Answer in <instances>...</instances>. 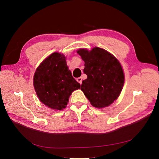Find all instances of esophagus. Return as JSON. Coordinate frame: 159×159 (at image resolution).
<instances>
[{
    "instance_id": "obj_1",
    "label": "esophagus",
    "mask_w": 159,
    "mask_h": 159,
    "mask_svg": "<svg viewBox=\"0 0 159 159\" xmlns=\"http://www.w3.org/2000/svg\"><path fill=\"white\" fill-rule=\"evenodd\" d=\"M77 81L79 83H80V84H82V78H81V77H79V78H77Z\"/></svg>"
}]
</instances>
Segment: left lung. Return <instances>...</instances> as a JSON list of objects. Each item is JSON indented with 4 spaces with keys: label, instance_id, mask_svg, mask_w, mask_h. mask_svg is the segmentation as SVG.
<instances>
[{
    "label": "left lung",
    "instance_id": "8db88e82",
    "mask_svg": "<svg viewBox=\"0 0 159 159\" xmlns=\"http://www.w3.org/2000/svg\"><path fill=\"white\" fill-rule=\"evenodd\" d=\"M77 53L84 61L81 90L93 106L102 108L110 106L122 91L124 75L120 62L105 49L95 47L91 51L80 49Z\"/></svg>",
    "mask_w": 159,
    "mask_h": 159
}]
</instances>
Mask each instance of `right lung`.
Listing matches in <instances>:
<instances>
[{"instance_id":"right-lung-1","label":"right lung","mask_w":159,"mask_h":159,"mask_svg":"<svg viewBox=\"0 0 159 159\" xmlns=\"http://www.w3.org/2000/svg\"><path fill=\"white\" fill-rule=\"evenodd\" d=\"M33 86L40 102L58 110L65 108L71 93L80 88L68 70L66 57L58 53L50 55L38 67Z\"/></svg>"}]
</instances>
